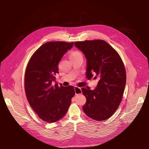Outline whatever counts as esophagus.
Segmentation results:
<instances>
[{
    "label": "esophagus",
    "mask_w": 149,
    "mask_h": 149,
    "mask_svg": "<svg viewBox=\"0 0 149 149\" xmlns=\"http://www.w3.org/2000/svg\"><path fill=\"white\" fill-rule=\"evenodd\" d=\"M74 90H75V95H78V94L81 93V88H80V87H77V86H75Z\"/></svg>",
    "instance_id": "esophagus-1"
}]
</instances>
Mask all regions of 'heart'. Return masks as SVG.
I'll return each instance as SVG.
<instances>
[{
	"label": "heart",
	"instance_id": "1",
	"mask_svg": "<svg viewBox=\"0 0 149 149\" xmlns=\"http://www.w3.org/2000/svg\"><path fill=\"white\" fill-rule=\"evenodd\" d=\"M79 55H81L80 53H79V52H73V53L71 54L70 57H75V56H79Z\"/></svg>",
	"mask_w": 149,
	"mask_h": 149
}]
</instances>
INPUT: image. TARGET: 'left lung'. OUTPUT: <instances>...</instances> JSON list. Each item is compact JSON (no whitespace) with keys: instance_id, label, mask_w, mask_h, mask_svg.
<instances>
[{"instance_id":"1","label":"left lung","mask_w":149,"mask_h":149,"mask_svg":"<svg viewBox=\"0 0 149 149\" xmlns=\"http://www.w3.org/2000/svg\"><path fill=\"white\" fill-rule=\"evenodd\" d=\"M74 45L86 58L87 78L99 79L94 90L82 88L86 97L83 110L93 120H107L115 113L122 100L126 75L122 58L104 40L75 42Z\"/></svg>"}]
</instances>
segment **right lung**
<instances>
[{"label": "right lung", "instance_id": "add662e5", "mask_svg": "<svg viewBox=\"0 0 149 149\" xmlns=\"http://www.w3.org/2000/svg\"><path fill=\"white\" fill-rule=\"evenodd\" d=\"M74 42H47L34 53L27 64L24 86L27 101L38 117L56 122L66 114L75 95L73 86H53L58 63Z\"/></svg>", "mask_w": 149, "mask_h": 149}]
</instances>
